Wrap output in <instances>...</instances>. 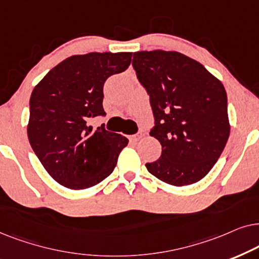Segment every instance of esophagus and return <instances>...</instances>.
<instances>
[{"label": "esophagus", "instance_id": "34e87169", "mask_svg": "<svg viewBox=\"0 0 259 259\" xmlns=\"http://www.w3.org/2000/svg\"><path fill=\"white\" fill-rule=\"evenodd\" d=\"M141 137H142V134H136V135H133V136H130V141H132V142H134V143H136V142H139V141L141 140Z\"/></svg>", "mask_w": 259, "mask_h": 259}]
</instances>
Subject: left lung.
I'll list each match as a JSON object with an SVG mask.
<instances>
[{
  "label": "left lung",
  "instance_id": "8db88e82",
  "mask_svg": "<svg viewBox=\"0 0 259 259\" xmlns=\"http://www.w3.org/2000/svg\"><path fill=\"white\" fill-rule=\"evenodd\" d=\"M133 66L147 90L154 136L162 146L150 174L173 186L195 184L215 164L230 136L222 81L198 61L175 51L134 53Z\"/></svg>",
  "mask_w": 259,
  "mask_h": 259
}]
</instances>
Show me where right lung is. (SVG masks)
Listing matches in <instances>:
<instances>
[{
  "mask_svg": "<svg viewBox=\"0 0 259 259\" xmlns=\"http://www.w3.org/2000/svg\"><path fill=\"white\" fill-rule=\"evenodd\" d=\"M130 52L72 55L45 75L29 101L27 134L47 173L70 189L99 184L115 169L129 140L89 118L104 116L103 86L110 75L125 71Z\"/></svg>",
  "mask_w": 259,
  "mask_h": 259,
  "instance_id": "right-lung-1",
  "label": "right lung"
}]
</instances>
